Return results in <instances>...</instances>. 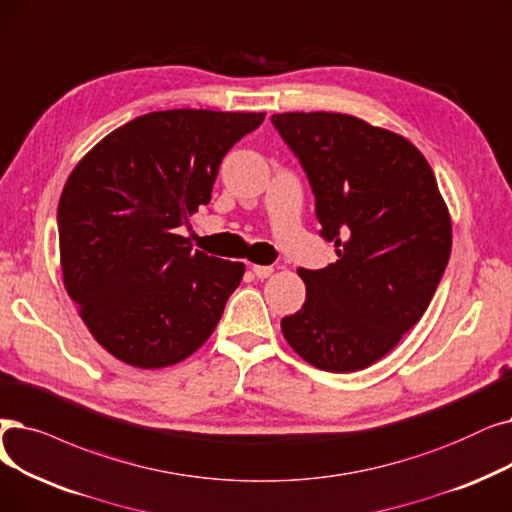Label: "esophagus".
Listing matches in <instances>:
<instances>
[{
    "mask_svg": "<svg viewBox=\"0 0 512 512\" xmlns=\"http://www.w3.org/2000/svg\"><path fill=\"white\" fill-rule=\"evenodd\" d=\"M251 270H253V274H255L257 278H261V280L272 276V272H274L272 265H251Z\"/></svg>",
    "mask_w": 512,
    "mask_h": 512,
    "instance_id": "esophagus-1",
    "label": "esophagus"
}]
</instances>
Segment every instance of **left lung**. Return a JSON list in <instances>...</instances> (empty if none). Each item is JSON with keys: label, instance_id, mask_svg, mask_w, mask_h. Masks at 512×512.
I'll return each instance as SVG.
<instances>
[{"label": "left lung", "instance_id": "obj_1", "mask_svg": "<svg viewBox=\"0 0 512 512\" xmlns=\"http://www.w3.org/2000/svg\"><path fill=\"white\" fill-rule=\"evenodd\" d=\"M272 125L337 247L326 268H299L307 297L282 335L320 370L368 368L422 318L446 272L452 224L433 169L406 138L351 115L280 113Z\"/></svg>", "mask_w": 512, "mask_h": 512}]
</instances>
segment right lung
<instances>
[{"label": "right lung", "mask_w": 512, "mask_h": 512, "mask_svg": "<svg viewBox=\"0 0 512 512\" xmlns=\"http://www.w3.org/2000/svg\"><path fill=\"white\" fill-rule=\"evenodd\" d=\"M265 113L175 108L125 123L64 184V286L94 339L136 368L182 362L215 330L244 265L192 251L190 215L209 205L221 161Z\"/></svg>", "instance_id": "add662e5"}]
</instances>
